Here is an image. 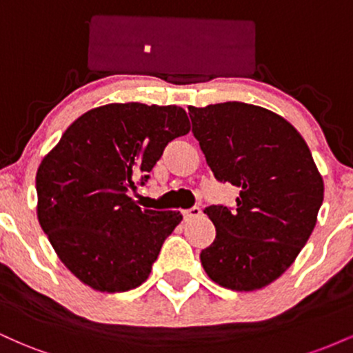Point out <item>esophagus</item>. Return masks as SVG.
<instances>
[{
	"label": "esophagus",
	"instance_id": "obj_1",
	"mask_svg": "<svg viewBox=\"0 0 353 353\" xmlns=\"http://www.w3.org/2000/svg\"><path fill=\"white\" fill-rule=\"evenodd\" d=\"M182 214H184V221L189 222V221H192V219L199 217L201 214H202V210H201V208H197V205H194V208L184 210V212H182Z\"/></svg>",
	"mask_w": 353,
	"mask_h": 353
}]
</instances>
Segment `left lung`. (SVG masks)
<instances>
[{
	"mask_svg": "<svg viewBox=\"0 0 353 353\" xmlns=\"http://www.w3.org/2000/svg\"><path fill=\"white\" fill-rule=\"evenodd\" d=\"M192 132L221 182L241 189L236 209L209 205L216 239L201 252L219 285L249 292L272 283L309 241L323 181L289 121L245 103L189 106Z\"/></svg>",
	"mask_w": 353,
	"mask_h": 353,
	"instance_id": "left-lung-1",
	"label": "left lung"
}]
</instances>
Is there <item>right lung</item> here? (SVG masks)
Returning a JSON list of instances; mask_svg holds the SVG:
<instances>
[{"label": "right lung", "instance_id": "add662e5", "mask_svg": "<svg viewBox=\"0 0 353 353\" xmlns=\"http://www.w3.org/2000/svg\"><path fill=\"white\" fill-rule=\"evenodd\" d=\"M190 131L177 106L114 103L84 112L36 172L38 221L52 249L81 282L125 292L151 274L176 210L141 209L129 189L149 179L164 148Z\"/></svg>", "mask_w": 353, "mask_h": 353}]
</instances>
